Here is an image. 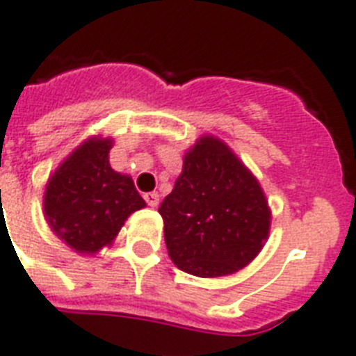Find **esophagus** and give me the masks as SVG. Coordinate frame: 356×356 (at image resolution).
Wrapping results in <instances>:
<instances>
[{"label":"esophagus","mask_w":356,"mask_h":356,"mask_svg":"<svg viewBox=\"0 0 356 356\" xmlns=\"http://www.w3.org/2000/svg\"><path fill=\"white\" fill-rule=\"evenodd\" d=\"M144 200L147 202L149 207H158V203H160V196H158V193H145Z\"/></svg>","instance_id":"obj_1"}]
</instances>
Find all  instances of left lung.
I'll list each match as a JSON object with an SVG mask.
<instances>
[{
    "label": "left lung",
    "mask_w": 356,
    "mask_h": 356,
    "mask_svg": "<svg viewBox=\"0 0 356 356\" xmlns=\"http://www.w3.org/2000/svg\"><path fill=\"white\" fill-rule=\"evenodd\" d=\"M158 212L171 261L198 277L230 275L252 263L272 221L256 176L212 135L185 153L181 175Z\"/></svg>",
    "instance_id": "1"
}]
</instances>
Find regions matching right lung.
Wrapping results in <instances>:
<instances>
[{
  "mask_svg": "<svg viewBox=\"0 0 356 356\" xmlns=\"http://www.w3.org/2000/svg\"><path fill=\"white\" fill-rule=\"evenodd\" d=\"M111 147L109 136H90L60 162L44 189L51 232L83 256L111 247L127 218L145 207L131 176L109 165Z\"/></svg>",
  "mask_w": 356,
  "mask_h": 356,
  "instance_id": "right-lung-1",
  "label": "right lung"
}]
</instances>
